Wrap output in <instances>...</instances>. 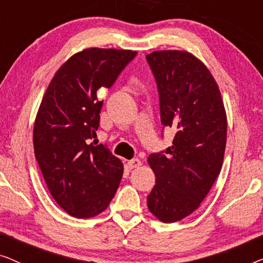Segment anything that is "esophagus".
Instances as JSON below:
<instances>
[{"instance_id": "obj_1", "label": "esophagus", "mask_w": 263, "mask_h": 263, "mask_svg": "<svg viewBox=\"0 0 263 263\" xmlns=\"http://www.w3.org/2000/svg\"><path fill=\"white\" fill-rule=\"evenodd\" d=\"M127 164H128V167H130L131 169L139 168L140 165H142V162H140V160H138V158H133V160L127 162Z\"/></svg>"}]
</instances>
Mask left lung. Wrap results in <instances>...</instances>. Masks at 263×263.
<instances>
[{"label":"left lung","mask_w":263,"mask_h":263,"mask_svg":"<svg viewBox=\"0 0 263 263\" xmlns=\"http://www.w3.org/2000/svg\"><path fill=\"white\" fill-rule=\"evenodd\" d=\"M146 59L160 93L161 121L175 133L165 155L147 157L156 183L146 201L158 220L174 223L201 205L219 175L227 112L216 80L193 53L161 50Z\"/></svg>","instance_id":"left-lung-1"}]
</instances>
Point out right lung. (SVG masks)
<instances>
[{"mask_svg": "<svg viewBox=\"0 0 263 263\" xmlns=\"http://www.w3.org/2000/svg\"><path fill=\"white\" fill-rule=\"evenodd\" d=\"M136 51L89 47L54 73L36 113L33 146L54 201L76 218L102 213L119 187L124 164L108 147L90 143L109 88Z\"/></svg>", "mask_w": 263, "mask_h": 263, "instance_id": "add662e5", "label": "right lung"}]
</instances>
